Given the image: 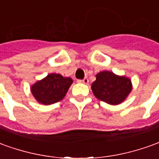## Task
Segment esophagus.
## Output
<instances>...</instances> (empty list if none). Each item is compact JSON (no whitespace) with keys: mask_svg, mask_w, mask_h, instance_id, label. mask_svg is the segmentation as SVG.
Masks as SVG:
<instances>
[{"mask_svg":"<svg viewBox=\"0 0 159 159\" xmlns=\"http://www.w3.org/2000/svg\"><path fill=\"white\" fill-rule=\"evenodd\" d=\"M77 82L81 83H84V84H88V83H89V79H88L87 77H85V78L83 80H77Z\"/></svg>","mask_w":159,"mask_h":159,"instance_id":"34e87169","label":"esophagus"}]
</instances>
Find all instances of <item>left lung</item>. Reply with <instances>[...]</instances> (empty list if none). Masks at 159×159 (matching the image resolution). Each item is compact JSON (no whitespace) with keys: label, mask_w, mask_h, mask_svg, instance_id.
Returning <instances> with one entry per match:
<instances>
[{"label":"left lung","mask_w":159,"mask_h":159,"mask_svg":"<svg viewBox=\"0 0 159 159\" xmlns=\"http://www.w3.org/2000/svg\"><path fill=\"white\" fill-rule=\"evenodd\" d=\"M91 89L97 99L110 105H118L126 100L133 85L128 77L105 70L96 75V80L92 83Z\"/></svg>","instance_id":"8db88e82"}]
</instances>
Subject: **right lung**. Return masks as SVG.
<instances>
[{
    "label": "right lung",
    "instance_id": "right-lung-1",
    "mask_svg": "<svg viewBox=\"0 0 159 159\" xmlns=\"http://www.w3.org/2000/svg\"><path fill=\"white\" fill-rule=\"evenodd\" d=\"M73 83L70 77H64L60 74H49L31 87V92L38 102L51 105L61 101Z\"/></svg>",
    "mask_w": 159,
    "mask_h": 159
}]
</instances>
